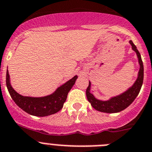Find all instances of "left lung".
Masks as SVG:
<instances>
[{
  "mask_svg": "<svg viewBox=\"0 0 152 152\" xmlns=\"http://www.w3.org/2000/svg\"><path fill=\"white\" fill-rule=\"evenodd\" d=\"M129 43L132 45V50L137 54L139 64L140 65V69H139V73H138L137 79L130 88H128L125 92L122 93L121 95H117V96L113 97L108 101H101V100L95 98V96L90 92L91 83L89 82L88 88L86 89V97H87L88 102L91 103V106L96 110L104 112V113H118L121 110H124L127 107H129L139 95L143 83L144 67H143V63L142 61L140 53L139 52L137 48L132 41H129Z\"/></svg>",
  "mask_w": 152,
  "mask_h": 152,
  "instance_id": "obj_1",
  "label": "left lung"
}]
</instances>
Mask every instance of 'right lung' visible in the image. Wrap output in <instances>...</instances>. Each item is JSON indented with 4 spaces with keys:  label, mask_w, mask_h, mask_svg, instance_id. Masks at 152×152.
Returning a JSON list of instances; mask_svg holds the SVG:
<instances>
[{
    "label": "right lung",
    "mask_w": 152,
    "mask_h": 152,
    "mask_svg": "<svg viewBox=\"0 0 152 152\" xmlns=\"http://www.w3.org/2000/svg\"><path fill=\"white\" fill-rule=\"evenodd\" d=\"M77 78V76H75L57 88L53 94L40 98L23 96L16 92L10 85L8 70H7L6 84L12 99L22 110L31 115L46 117L56 113L62 109L67 98L68 93L75 84Z\"/></svg>",
    "instance_id": "right-lung-1"
}]
</instances>
